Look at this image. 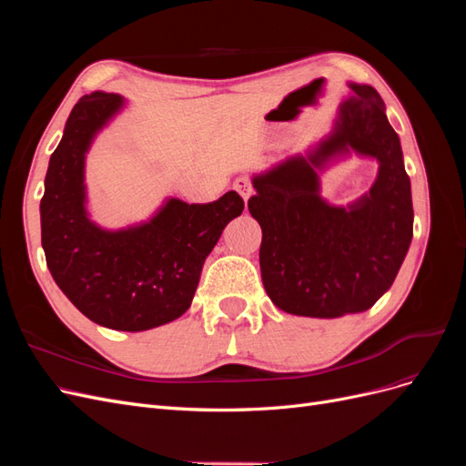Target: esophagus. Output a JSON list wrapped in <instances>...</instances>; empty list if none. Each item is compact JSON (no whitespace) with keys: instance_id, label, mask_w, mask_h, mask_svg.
I'll return each instance as SVG.
<instances>
[{"instance_id":"34e87169","label":"esophagus","mask_w":466,"mask_h":466,"mask_svg":"<svg viewBox=\"0 0 466 466\" xmlns=\"http://www.w3.org/2000/svg\"><path fill=\"white\" fill-rule=\"evenodd\" d=\"M233 188L243 196V200L247 202L250 196H252V182H250V178L248 177H238V178H235V182H233Z\"/></svg>"}]
</instances>
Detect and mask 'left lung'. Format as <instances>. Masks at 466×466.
Here are the masks:
<instances>
[{
	"label": "left lung",
	"instance_id": "8db88e82",
	"mask_svg": "<svg viewBox=\"0 0 466 466\" xmlns=\"http://www.w3.org/2000/svg\"><path fill=\"white\" fill-rule=\"evenodd\" d=\"M334 132L309 157L252 178L248 211L262 228V284L281 311L336 319L368 311L397 278L412 241V192L400 139L371 86L350 83ZM354 148L380 161L370 195L348 208L324 203L316 168Z\"/></svg>",
	"mask_w": 466,
	"mask_h": 466
}]
</instances>
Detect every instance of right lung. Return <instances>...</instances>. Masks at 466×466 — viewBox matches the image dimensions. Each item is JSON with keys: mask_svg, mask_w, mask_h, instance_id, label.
<instances>
[{"mask_svg": "<svg viewBox=\"0 0 466 466\" xmlns=\"http://www.w3.org/2000/svg\"><path fill=\"white\" fill-rule=\"evenodd\" d=\"M122 105V96L95 91L74 106L48 163L40 229L48 270L66 298L101 327L139 332L187 313L206 257L245 202L235 190L209 204L171 198L136 228L95 225L86 209V153Z\"/></svg>", "mask_w": 466, "mask_h": 466, "instance_id": "add662e5", "label": "right lung"}]
</instances>
